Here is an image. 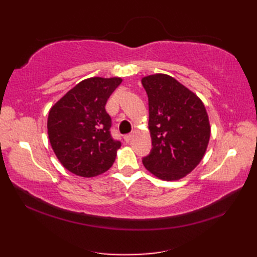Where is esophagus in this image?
Wrapping results in <instances>:
<instances>
[{
    "label": "esophagus",
    "instance_id": "esophagus-1",
    "mask_svg": "<svg viewBox=\"0 0 257 257\" xmlns=\"http://www.w3.org/2000/svg\"><path fill=\"white\" fill-rule=\"evenodd\" d=\"M133 136H134L133 134H128V135H125L124 137H123V139H124L125 143H129V141L133 139Z\"/></svg>",
    "mask_w": 257,
    "mask_h": 257
}]
</instances>
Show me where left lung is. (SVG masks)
<instances>
[{
    "instance_id": "obj_1",
    "label": "left lung",
    "mask_w": 257,
    "mask_h": 257,
    "mask_svg": "<svg viewBox=\"0 0 257 257\" xmlns=\"http://www.w3.org/2000/svg\"><path fill=\"white\" fill-rule=\"evenodd\" d=\"M149 101L150 154L143 159L148 171L174 181L199 165L209 145L211 128L203 102L166 74L141 79Z\"/></svg>"
}]
</instances>
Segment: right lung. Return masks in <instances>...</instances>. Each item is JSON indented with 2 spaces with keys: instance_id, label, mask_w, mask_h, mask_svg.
Returning a JSON list of instances; mask_svg holds the SVG:
<instances>
[{
  "instance_id": "add662e5",
  "label": "right lung",
  "mask_w": 257,
  "mask_h": 257,
  "mask_svg": "<svg viewBox=\"0 0 257 257\" xmlns=\"http://www.w3.org/2000/svg\"><path fill=\"white\" fill-rule=\"evenodd\" d=\"M121 81L119 77L85 79L51 108V146L64 168L76 176L96 177L116 159L121 144L111 137V118L105 106Z\"/></svg>"
}]
</instances>
